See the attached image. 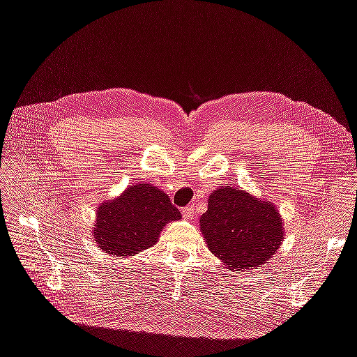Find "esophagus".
<instances>
[{
  "label": "esophagus",
  "instance_id": "1",
  "mask_svg": "<svg viewBox=\"0 0 357 357\" xmlns=\"http://www.w3.org/2000/svg\"><path fill=\"white\" fill-rule=\"evenodd\" d=\"M195 207H186V208H183V215H185L186 219H192V218H195Z\"/></svg>",
  "mask_w": 357,
  "mask_h": 357
}]
</instances>
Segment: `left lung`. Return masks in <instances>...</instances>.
I'll return each instance as SVG.
<instances>
[{"instance_id": "1", "label": "left lung", "mask_w": 357, "mask_h": 357, "mask_svg": "<svg viewBox=\"0 0 357 357\" xmlns=\"http://www.w3.org/2000/svg\"><path fill=\"white\" fill-rule=\"evenodd\" d=\"M199 226L211 253L232 271L264 265L284 240L275 205L234 186L211 192Z\"/></svg>"}]
</instances>
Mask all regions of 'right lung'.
Segmentation results:
<instances>
[{"mask_svg":"<svg viewBox=\"0 0 357 357\" xmlns=\"http://www.w3.org/2000/svg\"><path fill=\"white\" fill-rule=\"evenodd\" d=\"M180 219L164 190L142 181L100 205L92 235L104 253L128 257L155 245L165 225Z\"/></svg>","mask_w":357,"mask_h":357,"instance_id":"add662e5","label":"right lung"}]
</instances>
